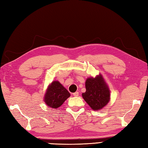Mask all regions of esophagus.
<instances>
[{
	"label": "esophagus",
	"instance_id": "1",
	"mask_svg": "<svg viewBox=\"0 0 148 148\" xmlns=\"http://www.w3.org/2000/svg\"><path fill=\"white\" fill-rule=\"evenodd\" d=\"M73 95L74 97H78V96H79V92L76 91V92H75V93H73Z\"/></svg>",
	"mask_w": 148,
	"mask_h": 148
}]
</instances>
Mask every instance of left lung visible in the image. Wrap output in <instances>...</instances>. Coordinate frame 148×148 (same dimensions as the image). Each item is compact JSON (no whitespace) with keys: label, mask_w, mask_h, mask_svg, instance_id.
Returning a JSON list of instances; mask_svg holds the SVG:
<instances>
[{"label":"left lung","mask_w":148,"mask_h":148,"mask_svg":"<svg viewBox=\"0 0 148 148\" xmlns=\"http://www.w3.org/2000/svg\"><path fill=\"white\" fill-rule=\"evenodd\" d=\"M85 86L86 91L82 96L92 110H100L110 102V88L101 74L88 78Z\"/></svg>","instance_id":"obj_1"}]
</instances>
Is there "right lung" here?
I'll return each mask as SVG.
<instances>
[{"label":"right lung","mask_w":148,"mask_h":148,"mask_svg":"<svg viewBox=\"0 0 148 148\" xmlns=\"http://www.w3.org/2000/svg\"><path fill=\"white\" fill-rule=\"evenodd\" d=\"M69 97L70 93L68 91L58 80H54L48 86L44 101L49 108L57 109Z\"/></svg>","instance_id":"right-lung-1"}]
</instances>
